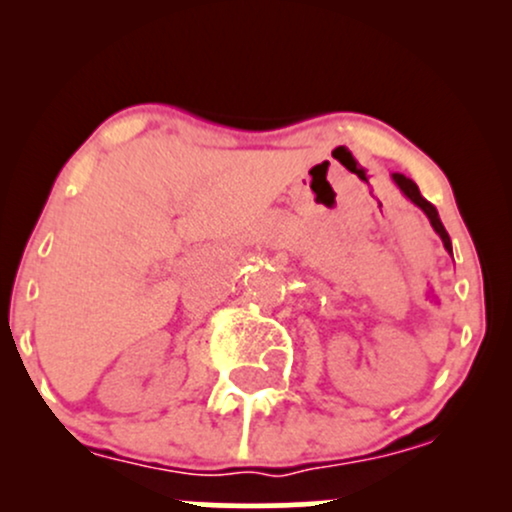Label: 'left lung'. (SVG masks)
Instances as JSON below:
<instances>
[{"label":"left lung","mask_w":512,"mask_h":512,"mask_svg":"<svg viewBox=\"0 0 512 512\" xmlns=\"http://www.w3.org/2000/svg\"><path fill=\"white\" fill-rule=\"evenodd\" d=\"M392 182H395V185L399 187V190H402V195L407 197L411 204H416V207H419L421 211H424V214L428 216V221H431L433 231H436L438 236H440V240H443L445 250H448L450 255H452V243H450V236H448V231H445L443 221H440V216H438V209L433 207V204L428 202V199L421 197V192H419V185H416L414 180H409L407 175H402V173H392Z\"/></svg>","instance_id":"obj_1"}]
</instances>
